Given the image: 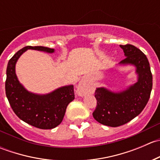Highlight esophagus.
Returning a JSON list of instances; mask_svg holds the SVG:
<instances>
[{"label":"esophagus","mask_w":160,"mask_h":160,"mask_svg":"<svg viewBox=\"0 0 160 160\" xmlns=\"http://www.w3.org/2000/svg\"><path fill=\"white\" fill-rule=\"evenodd\" d=\"M89 92V88L84 81H80L77 88V93L79 96H84Z\"/></svg>","instance_id":"esophagus-1"}]
</instances>
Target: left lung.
Segmentation results:
<instances>
[{"label": "left lung", "mask_w": 160, "mask_h": 160, "mask_svg": "<svg viewBox=\"0 0 160 160\" xmlns=\"http://www.w3.org/2000/svg\"><path fill=\"white\" fill-rule=\"evenodd\" d=\"M120 47L126 56L120 63L135 65L138 80L122 93H112L104 88L95 90L97 106L93 118L111 127L125 125L138 115L147 104L152 88V75L146 55L132 45H120Z\"/></svg>", "instance_id": "left-lung-1"}]
</instances>
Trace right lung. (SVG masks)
<instances>
[{"mask_svg": "<svg viewBox=\"0 0 160 160\" xmlns=\"http://www.w3.org/2000/svg\"><path fill=\"white\" fill-rule=\"evenodd\" d=\"M53 52L44 46H28L18 51L9 60L5 81L6 96L16 115L26 123L41 129L56 128L62 122L66 109L74 100L73 86L62 87L46 95L29 93L20 84L15 74V63L27 49Z\"/></svg>", "mask_w": 160, "mask_h": 160, "instance_id": "right-lung-1", "label": "right lung"}]
</instances>
